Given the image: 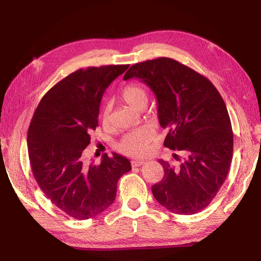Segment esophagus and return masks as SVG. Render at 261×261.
<instances>
[{"label": "esophagus", "mask_w": 261, "mask_h": 261, "mask_svg": "<svg viewBox=\"0 0 261 261\" xmlns=\"http://www.w3.org/2000/svg\"><path fill=\"white\" fill-rule=\"evenodd\" d=\"M145 163L144 160H133L132 161V167H140Z\"/></svg>", "instance_id": "obj_1"}]
</instances>
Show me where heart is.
<instances>
[{"label":"heart","mask_w":261,"mask_h":261,"mask_svg":"<svg viewBox=\"0 0 261 261\" xmlns=\"http://www.w3.org/2000/svg\"><path fill=\"white\" fill-rule=\"evenodd\" d=\"M123 100L133 109L139 110L148 103V92L139 84H130L125 87L122 91ZM102 122L109 124L111 118V105L107 103L102 109ZM152 139V133L146 127L133 129L121 138L117 143V149L124 154L130 156H141L147 153L149 144Z\"/></svg>","instance_id":"1"}]
</instances>
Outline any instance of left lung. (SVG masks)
<instances>
[{
  "label": "left lung",
  "instance_id": "left-lung-1",
  "mask_svg": "<svg viewBox=\"0 0 261 261\" xmlns=\"http://www.w3.org/2000/svg\"><path fill=\"white\" fill-rule=\"evenodd\" d=\"M138 78L154 93L158 117L168 135L164 147L184 150L178 165L159 160L164 170L152 194L177 215H194L215 198L227 176L233 155V132L222 97L212 83L169 58L133 65L124 81Z\"/></svg>",
  "mask_w": 261,
  "mask_h": 261
}]
</instances>
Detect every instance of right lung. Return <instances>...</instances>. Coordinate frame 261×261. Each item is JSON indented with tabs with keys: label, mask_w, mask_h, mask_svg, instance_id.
Listing matches in <instances>:
<instances>
[{
	"label": "right lung",
	"mask_w": 261,
	"mask_h": 261,
	"mask_svg": "<svg viewBox=\"0 0 261 261\" xmlns=\"http://www.w3.org/2000/svg\"><path fill=\"white\" fill-rule=\"evenodd\" d=\"M128 66L76 70L44 94L31 120L27 146L34 176L54 206L75 219L93 218L111 206L118 179L132 170L117 153L102 155L100 164L84 158L102 96Z\"/></svg>",
	"instance_id": "add662e5"
}]
</instances>
